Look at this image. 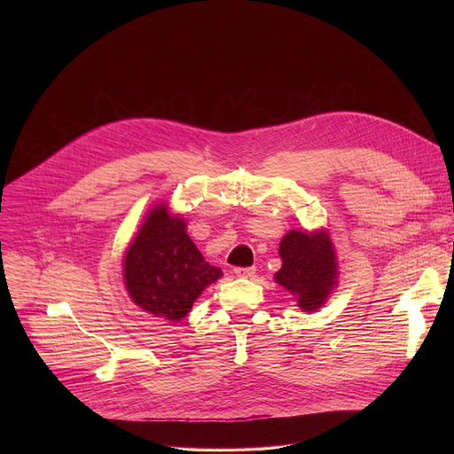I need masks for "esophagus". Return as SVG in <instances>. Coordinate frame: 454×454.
Listing matches in <instances>:
<instances>
[{
  "label": "esophagus",
  "instance_id": "obj_1",
  "mask_svg": "<svg viewBox=\"0 0 454 454\" xmlns=\"http://www.w3.org/2000/svg\"><path fill=\"white\" fill-rule=\"evenodd\" d=\"M233 273H235V277H239V278H253L254 273H256V270H254V268H235Z\"/></svg>",
  "mask_w": 454,
  "mask_h": 454
}]
</instances>
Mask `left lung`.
I'll return each instance as SVG.
<instances>
[{
    "label": "left lung",
    "instance_id": "8db88e82",
    "mask_svg": "<svg viewBox=\"0 0 454 454\" xmlns=\"http://www.w3.org/2000/svg\"><path fill=\"white\" fill-rule=\"evenodd\" d=\"M282 268L275 282L289 291L305 312H316L338 287V256L325 228L291 230L280 240Z\"/></svg>",
    "mask_w": 454,
    "mask_h": 454
}]
</instances>
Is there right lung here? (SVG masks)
I'll return each instance as SVG.
<instances>
[{
  "instance_id": "right-lung-1",
  "label": "right lung",
  "mask_w": 454,
  "mask_h": 454,
  "mask_svg": "<svg viewBox=\"0 0 454 454\" xmlns=\"http://www.w3.org/2000/svg\"><path fill=\"white\" fill-rule=\"evenodd\" d=\"M123 284L142 310L181 321L223 271L210 266L186 233L181 215L167 203L154 205L123 253Z\"/></svg>"
}]
</instances>
